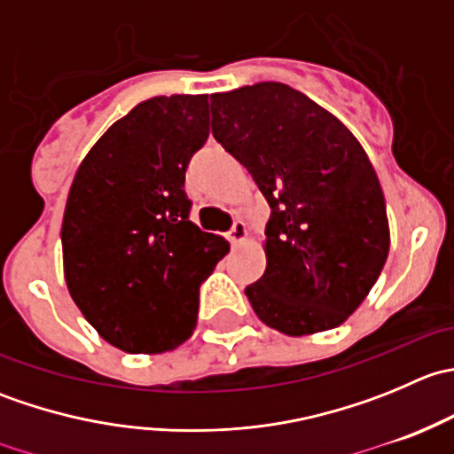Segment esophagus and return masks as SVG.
Instances as JSON below:
<instances>
[{
  "label": "esophagus",
  "instance_id": "34e87169",
  "mask_svg": "<svg viewBox=\"0 0 454 454\" xmlns=\"http://www.w3.org/2000/svg\"><path fill=\"white\" fill-rule=\"evenodd\" d=\"M246 237H248V228H246V223L241 222V219H237V222L232 223L231 232H228V239L237 246L241 244V241H246Z\"/></svg>",
  "mask_w": 454,
  "mask_h": 454
}]
</instances>
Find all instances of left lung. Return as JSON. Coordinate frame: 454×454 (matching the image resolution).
Instances as JSON below:
<instances>
[{"label":"left lung","mask_w":454,"mask_h":454,"mask_svg":"<svg viewBox=\"0 0 454 454\" xmlns=\"http://www.w3.org/2000/svg\"><path fill=\"white\" fill-rule=\"evenodd\" d=\"M213 136L250 171L272 208L265 272L246 287L254 314L287 336L345 323L388 256L387 201L363 145L283 83L210 96Z\"/></svg>","instance_id":"left-lung-1"}]
</instances>
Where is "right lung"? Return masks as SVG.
<instances>
[{
    "label": "right lung",
    "mask_w": 454,
    "mask_h": 454,
    "mask_svg": "<svg viewBox=\"0 0 454 454\" xmlns=\"http://www.w3.org/2000/svg\"><path fill=\"white\" fill-rule=\"evenodd\" d=\"M208 138V96H155L114 122L76 171L63 213V274L100 338L162 354L191 338L200 286L228 254L189 219V160Z\"/></svg>",
    "instance_id": "right-lung-1"
}]
</instances>
